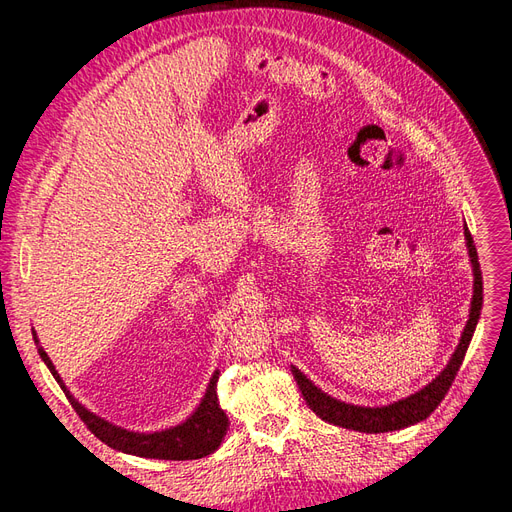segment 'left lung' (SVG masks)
Masks as SVG:
<instances>
[{"instance_id":"1","label":"left lung","mask_w":512,"mask_h":512,"mask_svg":"<svg viewBox=\"0 0 512 512\" xmlns=\"http://www.w3.org/2000/svg\"><path fill=\"white\" fill-rule=\"evenodd\" d=\"M463 237H466V247H468L472 275H474V288H472L468 322L461 331L459 344H457L451 359H448L446 367L427 386H423L421 391H416L404 399H397L389 406L369 408V406L346 404V401H342V399H335V397L327 395L322 389H318V386L309 380L299 367L290 365L292 376L299 384L303 399L307 401V406L322 418V421H327L337 427H344V429L361 431V433H386V431H397V429L421 423L440 406V401L444 399L448 389H451V384L463 363V356H466V352H468V346L472 342V335L476 331V324L480 318V309H483V275H480L478 254H476L474 239L470 235L468 226L463 228Z\"/></svg>"}]
</instances>
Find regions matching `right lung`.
Wrapping results in <instances>:
<instances>
[{
    "label": "right lung",
    "instance_id": "add662e5",
    "mask_svg": "<svg viewBox=\"0 0 512 512\" xmlns=\"http://www.w3.org/2000/svg\"><path fill=\"white\" fill-rule=\"evenodd\" d=\"M34 342L38 346L40 359L44 365L49 367L53 378L61 386V391L66 393L68 401L76 414L81 416V421L89 427V431L94 433L96 438H100L106 446L115 448L119 453L126 455H136V457H147V459H170V461H185V459H200L207 457L211 453L218 451L224 442V436L228 431V416L220 408L218 393H215V386H218L220 378V369L213 371V376L207 384V391L200 399V404L194 408V412L181 421L179 425L166 427L160 431H130L123 429L106 418L98 416L96 412L87 410L79 399H76L70 391L66 382L61 380L57 374V369L53 361L49 359V354L44 352L40 346V339L36 331L32 329Z\"/></svg>",
    "mask_w": 512,
    "mask_h": 512
}]
</instances>
